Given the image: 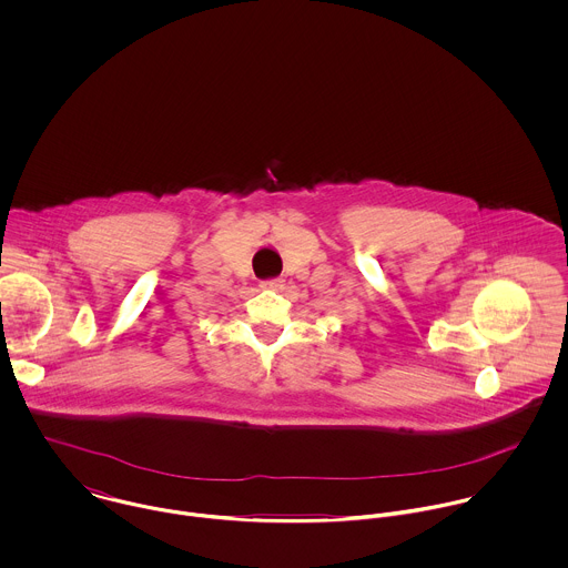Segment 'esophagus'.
<instances>
[{"label":"esophagus","mask_w":568,"mask_h":568,"mask_svg":"<svg viewBox=\"0 0 568 568\" xmlns=\"http://www.w3.org/2000/svg\"><path fill=\"white\" fill-rule=\"evenodd\" d=\"M260 286H262V288H268V291H277V288L282 286V280H280V277H273V280H264Z\"/></svg>","instance_id":"34e87169"}]
</instances>
